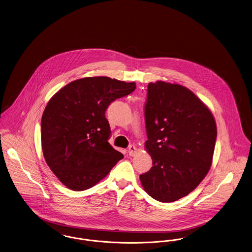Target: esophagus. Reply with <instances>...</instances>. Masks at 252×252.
Here are the masks:
<instances>
[{
  "label": "esophagus",
  "mask_w": 252,
  "mask_h": 252,
  "mask_svg": "<svg viewBox=\"0 0 252 252\" xmlns=\"http://www.w3.org/2000/svg\"><path fill=\"white\" fill-rule=\"evenodd\" d=\"M128 154L130 156H134L135 154H137V149L133 146V145H131L130 147H129V151H128Z\"/></svg>",
  "instance_id": "34e87169"
}]
</instances>
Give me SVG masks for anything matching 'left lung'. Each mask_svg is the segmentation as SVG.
I'll use <instances>...</instances> for the list:
<instances>
[{"label":"left lung","mask_w":252,"mask_h":252,"mask_svg":"<svg viewBox=\"0 0 252 252\" xmlns=\"http://www.w3.org/2000/svg\"><path fill=\"white\" fill-rule=\"evenodd\" d=\"M145 121L153 167L139 176L144 190L161 202L186 197L212 165L218 131L211 110L186 87L157 81L148 86Z\"/></svg>","instance_id":"obj_1"}]
</instances>
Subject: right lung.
I'll use <instances>...</instances> for the list:
<instances>
[{"mask_svg": "<svg viewBox=\"0 0 252 252\" xmlns=\"http://www.w3.org/2000/svg\"><path fill=\"white\" fill-rule=\"evenodd\" d=\"M136 86L109 77L70 82L48 101L41 120L44 158L58 180L74 191L96 186L123 158L109 143L105 111Z\"/></svg>", "mask_w": 252, "mask_h": 252, "instance_id": "right-lung-1", "label": "right lung"}]
</instances>
